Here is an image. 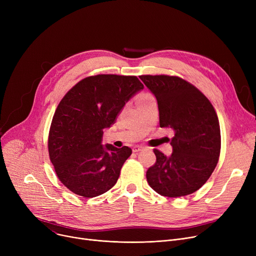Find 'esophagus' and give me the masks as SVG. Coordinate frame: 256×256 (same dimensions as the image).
Listing matches in <instances>:
<instances>
[{
  "label": "esophagus",
  "mask_w": 256,
  "mask_h": 256,
  "mask_svg": "<svg viewBox=\"0 0 256 256\" xmlns=\"http://www.w3.org/2000/svg\"><path fill=\"white\" fill-rule=\"evenodd\" d=\"M142 150H143L142 146H134L132 152H141Z\"/></svg>",
  "instance_id": "1"
}]
</instances>
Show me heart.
<instances>
[{
    "mask_svg": "<svg viewBox=\"0 0 256 256\" xmlns=\"http://www.w3.org/2000/svg\"><path fill=\"white\" fill-rule=\"evenodd\" d=\"M150 98V96H148V94H143V96H139V98H138V104H139L140 102L146 100V98Z\"/></svg>",
    "mask_w": 256,
    "mask_h": 256,
    "instance_id": "heart-1",
    "label": "heart"
}]
</instances>
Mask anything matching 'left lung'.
<instances>
[{"instance_id":"obj_1","label":"left lung","mask_w":256,"mask_h":256,"mask_svg":"<svg viewBox=\"0 0 256 256\" xmlns=\"http://www.w3.org/2000/svg\"><path fill=\"white\" fill-rule=\"evenodd\" d=\"M158 102L160 126L171 128L172 154L154 150L156 164L147 182L163 196L182 197L202 186L218 163L221 135L218 116L210 100L178 76H140Z\"/></svg>"}]
</instances>
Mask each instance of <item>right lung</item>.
<instances>
[{
	"label": "right lung",
	"instance_id": "right-lung-1",
	"mask_svg": "<svg viewBox=\"0 0 256 256\" xmlns=\"http://www.w3.org/2000/svg\"><path fill=\"white\" fill-rule=\"evenodd\" d=\"M143 88L137 76L98 74L80 80L65 94L52 120L48 154L67 189L91 198L116 184L132 150L102 145L104 130Z\"/></svg>",
	"mask_w": 256,
	"mask_h": 256
}]
</instances>
